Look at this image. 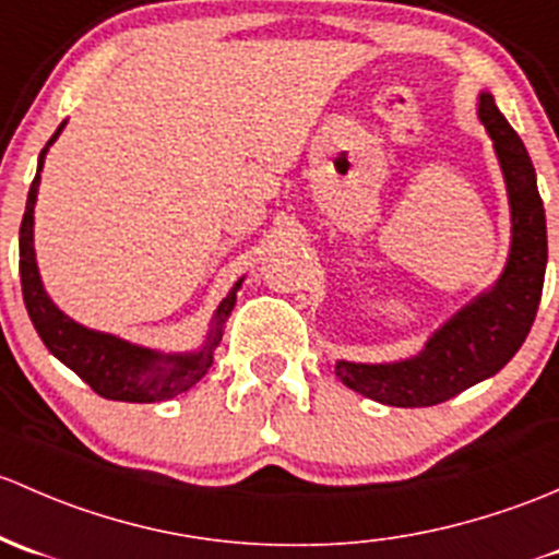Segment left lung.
<instances>
[{
    "mask_svg": "<svg viewBox=\"0 0 559 559\" xmlns=\"http://www.w3.org/2000/svg\"><path fill=\"white\" fill-rule=\"evenodd\" d=\"M479 120L490 134L509 191V261L490 290L479 293L447 320L414 358L395 364L336 360V377L379 404L404 408L444 404L509 364L536 320L546 274V215L536 169L520 134L487 91L479 94Z\"/></svg>",
    "mask_w": 559,
    "mask_h": 559,
    "instance_id": "left-lung-1",
    "label": "left lung"
}]
</instances>
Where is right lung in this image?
I'll return each mask as SVG.
<instances>
[{
	"instance_id": "obj_1",
	"label": "right lung",
	"mask_w": 559,
	"mask_h": 559,
	"mask_svg": "<svg viewBox=\"0 0 559 559\" xmlns=\"http://www.w3.org/2000/svg\"><path fill=\"white\" fill-rule=\"evenodd\" d=\"M67 123L56 129L48 145L43 147L37 160V177L28 188L26 212L21 221V287L23 304L37 328L45 347L56 355L67 368H72L83 382L91 384L94 393L109 401H126V404H155V401H169L175 395L191 390L212 366V353L223 338V325L237 304V290L241 280L231 287L226 298L217 307L212 328L206 333L204 347L195 353H155V349L140 347L126 338L112 336V333L91 331L72 318H67L50 296L45 293L43 280H39L37 258H34V204H37L39 171H43L45 153L59 140Z\"/></svg>"
}]
</instances>
